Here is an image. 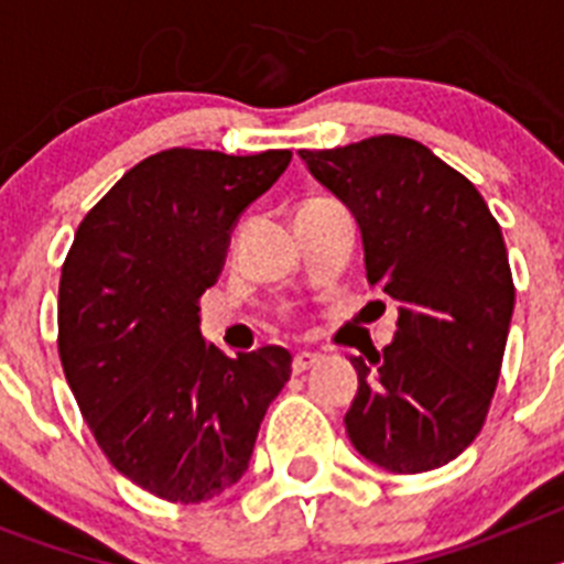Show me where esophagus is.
Returning a JSON list of instances; mask_svg holds the SVG:
<instances>
[{"label": "esophagus", "mask_w": 564, "mask_h": 564, "mask_svg": "<svg viewBox=\"0 0 564 564\" xmlns=\"http://www.w3.org/2000/svg\"><path fill=\"white\" fill-rule=\"evenodd\" d=\"M318 352H311V350H302V352H296V356H293V372H307L313 367V364H318Z\"/></svg>", "instance_id": "34e87169"}]
</instances>
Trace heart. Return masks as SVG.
I'll return each instance as SVG.
<instances>
[{
  "mask_svg": "<svg viewBox=\"0 0 564 564\" xmlns=\"http://www.w3.org/2000/svg\"><path fill=\"white\" fill-rule=\"evenodd\" d=\"M311 203H316V200H311Z\"/></svg>",
  "mask_w": 564,
  "mask_h": 564,
  "instance_id": "b5f03b06",
  "label": "heart"
}]
</instances>
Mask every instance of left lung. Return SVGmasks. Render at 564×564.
Wrapping results in <instances>:
<instances>
[{"mask_svg":"<svg viewBox=\"0 0 564 564\" xmlns=\"http://www.w3.org/2000/svg\"><path fill=\"white\" fill-rule=\"evenodd\" d=\"M299 154L352 208L367 279L398 302L392 344L350 358L347 435L395 475L446 466L480 435L500 378L514 311L500 223L475 183L412 138Z\"/></svg>","mask_w":564,"mask_h":564,"instance_id":"obj_1","label":"left lung"}]
</instances>
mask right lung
I'll use <instances>...</instances> for the list:
<instances>
[{
    "instance_id": "obj_1",
    "label": "right lung",
    "mask_w": 564,
    "mask_h": 564,
    "mask_svg": "<svg viewBox=\"0 0 564 564\" xmlns=\"http://www.w3.org/2000/svg\"><path fill=\"white\" fill-rule=\"evenodd\" d=\"M291 149L174 147L129 169L78 226L58 282V356L93 437L123 477L169 502H206L246 475L291 352L206 347L200 296L228 231L276 183Z\"/></svg>"
}]
</instances>
